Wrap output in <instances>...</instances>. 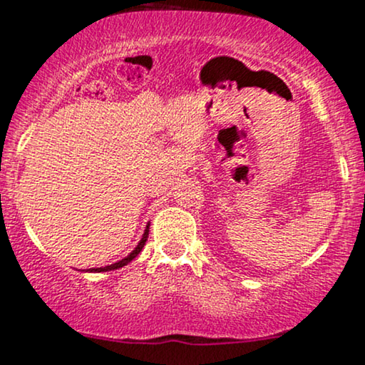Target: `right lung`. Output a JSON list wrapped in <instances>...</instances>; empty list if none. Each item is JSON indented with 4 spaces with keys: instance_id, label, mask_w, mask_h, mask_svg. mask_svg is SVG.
Instances as JSON below:
<instances>
[{
    "instance_id": "right-lung-1",
    "label": "right lung",
    "mask_w": 365,
    "mask_h": 365,
    "mask_svg": "<svg viewBox=\"0 0 365 365\" xmlns=\"http://www.w3.org/2000/svg\"><path fill=\"white\" fill-rule=\"evenodd\" d=\"M148 234H150V222L146 224V229H145V232H143V236H141V241L138 242V246L133 249L131 252H129V255L124 257V259H121V261H118V262H113V264H109V266H104V267H91V269H87V273H106V271H113V269H119V267H123V266H126V264H129V262H131L133 259H135V257L140 255L141 252V249L145 247V244H146V239H148Z\"/></svg>"
}]
</instances>
